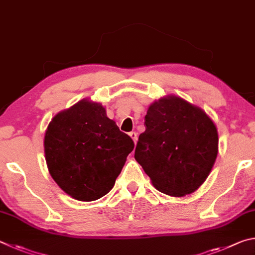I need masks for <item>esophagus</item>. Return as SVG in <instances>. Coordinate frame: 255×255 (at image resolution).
Here are the masks:
<instances>
[{"label":"esophagus","instance_id":"esophagus-1","mask_svg":"<svg viewBox=\"0 0 255 255\" xmlns=\"http://www.w3.org/2000/svg\"><path fill=\"white\" fill-rule=\"evenodd\" d=\"M128 135L131 136V139L133 140V142H134V143H136V141H137V134L135 132H130L128 133Z\"/></svg>","mask_w":255,"mask_h":255}]
</instances>
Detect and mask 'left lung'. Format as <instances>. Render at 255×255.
Segmentation results:
<instances>
[{
  "instance_id": "1",
  "label": "left lung",
  "mask_w": 255,
  "mask_h": 255,
  "mask_svg": "<svg viewBox=\"0 0 255 255\" xmlns=\"http://www.w3.org/2000/svg\"><path fill=\"white\" fill-rule=\"evenodd\" d=\"M134 158L161 193L182 197L207 179L218 152L216 125L200 107L168 95L149 106Z\"/></svg>"
}]
</instances>
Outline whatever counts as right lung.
Here are the masks:
<instances>
[{"mask_svg":"<svg viewBox=\"0 0 255 255\" xmlns=\"http://www.w3.org/2000/svg\"><path fill=\"white\" fill-rule=\"evenodd\" d=\"M43 143L52 179L80 202L109 193L134 148L101 103L89 100L58 113L48 125Z\"/></svg>","mask_w":255,"mask_h":255,"instance_id":"right-lung-1","label":"right lung"}]
</instances>
